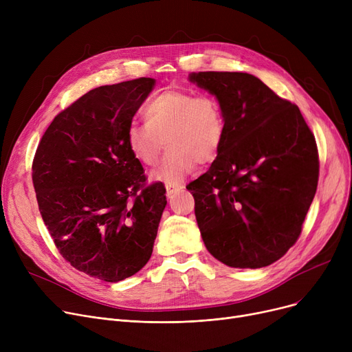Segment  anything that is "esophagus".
<instances>
[{
	"mask_svg": "<svg viewBox=\"0 0 352 352\" xmlns=\"http://www.w3.org/2000/svg\"><path fill=\"white\" fill-rule=\"evenodd\" d=\"M165 190H166V195L171 197L173 194L181 191L182 186H179V184H165Z\"/></svg>",
	"mask_w": 352,
	"mask_h": 352,
	"instance_id": "1",
	"label": "esophagus"
}]
</instances>
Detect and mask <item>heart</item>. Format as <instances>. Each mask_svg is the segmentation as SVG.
Instances as JSON below:
<instances>
[{
  "label": "heart",
  "mask_w": 352,
  "mask_h": 352,
  "mask_svg": "<svg viewBox=\"0 0 352 352\" xmlns=\"http://www.w3.org/2000/svg\"><path fill=\"white\" fill-rule=\"evenodd\" d=\"M146 122H133L126 142L134 158L145 166L158 164L168 146L157 179L178 184L197 164L212 162L224 146L227 120L221 101L181 89H166L144 108Z\"/></svg>",
  "instance_id": "heart-1"
}]
</instances>
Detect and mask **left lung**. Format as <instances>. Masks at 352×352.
Returning <instances> with one entry per match:
<instances>
[{
  "instance_id": "1",
  "label": "left lung",
  "mask_w": 352,
  "mask_h": 352,
  "mask_svg": "<svg viewBox=\"0 0 352 352\" xmlns=\"http://www.w3.org/2000/svg\"><path fill=\"white\" fill-rule=\"evenodd\" d=\"M190 80L221 101L227 120L223 150L188 186L201 236L228 267H267L301 235L318 186L316 137L297 105L251 74L204 71Z\"/></svg>"
}]
</instances>
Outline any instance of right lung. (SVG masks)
Returning <instances> with one entry per match:
<instances>
[{
    "mask_svg": "<svg viewBox=\"0 0 352 352\" xmlns=\"http://www.w3.org/2000/svg\"><path fill=\"white\" fill-rule=\"evenodd\" d=\"M154 82L88 91L55 116L34 155L36 202L55 247L101 281L125 280L148 263L166 206L162 182L146 184L126 142Z\"/></svg>",
    "mask_w": 352,
    "mask_h": 352,
    "instance_id": "obj_1",
    "label": "right lung"
}]
</instances>
